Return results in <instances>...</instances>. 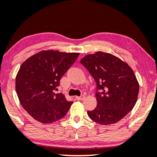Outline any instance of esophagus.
<instances>
[{
    "mask_svg": "<svg viewBox=\"0 0 157 157\" xmlns=\"http://www.w3.org/2000/svg\"><path fill=\"white\" fill-rule=\"evenodd\" d=\"M85 98V96H84V95H82V96H77L76 97V98L77 99V100H79V101L84 100Z\"/></svg>",
    "mask_w": 157,
    "mask_h": 157,
    "instance_id": "34e87169",
    "label": "esophagus"
}]
</instances>
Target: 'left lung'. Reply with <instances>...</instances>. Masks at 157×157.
<instances>
[{"label": "left lung", "mask_w": 157, "mask_h": 157, "mask_svg": "<svg viewBox=\"0 0 157 157\" xmlns=\"http://www.w3.org/2000/svg\"><path fill=\"white\" fill-rule=\"evenodd\" d=\"M80 63L96 82L97 106L88 111L89 117L104 125L120 121L138 99L139 84L132 69L115 56L101 51L85 56Z\"/></svg>", "instance_id": "1"}]
</instances>
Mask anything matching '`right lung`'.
<instances>
[{"mask_svg":"<svg viewBox=\"0 0 157 157\" xmlns=\"http://www.w3.org/2000/svg\"><path fill=\"white\" fill-rule=\"evenodd\" d=\"M80 55L43 51L27 59L16 77V90L25 111L41 123H52L67 114L72 101L56 93L61 78Z\"/></svg>","mask_w":157,"mask_h":157,"instance_id":"1","label":"right lung"}]
</instances>
